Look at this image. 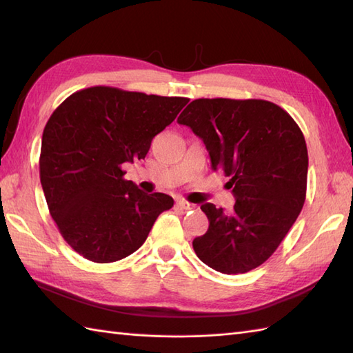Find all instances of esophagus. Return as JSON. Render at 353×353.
<instances>
[{
	"label": "esophagus",
	"instance_id": "1",
	"mask_svg": "<svg viewBox=\"0 0 353 353\" xmlns=\"http://www.w3.org/2000/svg\"><path fill=\"white\" fill-rule=\"evenodd\" d=\"M176 206L177 208H181V209H192L194 208V205L192 203H190V201H186V200H183V199H177L176 200Z\"/></svg>",
	"mask_w": 353,
	"mask_h": 353
}]
</instances>
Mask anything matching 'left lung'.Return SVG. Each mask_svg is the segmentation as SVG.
<instances>
[{
    "label": "left lung",
    "instance_id": "obj_1",
    "mask_svg": "<svg viewBox=\"0 0 353 353\" xmlns=\"http://www.w3.org/2000/svg\"><path fill=\"white\" fill-rule=\"evenodd\" d=\"M203 141L214 171L230 177V211L201 205L209 220L192 247L224 274L247 273L272 256L301 214L306 196L308 150L302 130L265 100L199 99L177 118Z\"/></svg>",
    "mask_w": 353,
    "mask_h": 353
}]
</instances>
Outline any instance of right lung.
Segmentation results:
<instances>
[{
	"label": "right lung",
	"instance_id": "obj_1",
	"mask_svg": "<svg viewBox=\"0 0 353 353\" xmlns=\"http://www.w3.org/2000/svg\"><path fill=\"white\" fill-rule=\"evenodd\" d=\"M188 99L94 86L70 95L42 134L41 185L52 220L81 256L108 264L144 244L157 216L174 205L142 192L121 165L144 159L152 139Z\"/></svg>",
	"mask_w": 353,
	"mask_h": 353
}]
</instances>
